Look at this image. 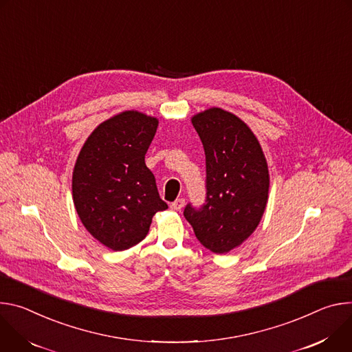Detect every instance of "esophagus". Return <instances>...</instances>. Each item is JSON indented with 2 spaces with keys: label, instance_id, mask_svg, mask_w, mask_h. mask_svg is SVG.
<instances>
[{
  "label": "esophagus",
  "instance_id": "34e87169",
  "mask_svg": "<svg viewBox=\"0 0 352 352\" xmlns=\"http://www.w3.org/2000/svg\"><path fill=\"white\" fill-rule=\"evenodd\" d=\"M184 207V200L183 199H177L170 204V208L175 211H180Z\"/></svg>",
  "mask_w": 352,
  "mask_h": 352
}]
</instances>
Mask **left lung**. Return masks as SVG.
I'll return each mask as SVG.
<instances>
[{"instance_id":"8db88e82","label":"left lung","mask_w":352,"mask_h":352,"mask_svg":"<svg viewBox=\"0 0 352 352\" xmlns=\"http://www.w3.org/2000/svg\"><path fill=\"white\" fill-rule=\"evenodd\" d=\"M206 152V201L188 203L184 218L208 250L228 253L257 228L268 197V169L250 129L229 111L214 107L191 120Z\"/></svg>"}]
</instances>
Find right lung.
Instances as JSON below:
<instances>
[{
    "mask_svg": "<svg viewBox=\"0 0 352 352\" xmlns=\"http://www.w3.org/2000/svg\"><path fill=\"white\" fill-rule=\"evenodd\" d=\"M158 120L124 111L102 123L84 144L72 173L75 210L102 245L126 250L140 243L152 217L168 208L145 165Z\"/></svg>",
    "mask_w": 352,
    "mask_h": 352,
    "instance_id": "1",
    "label": "right lung"
}]
</instances>
